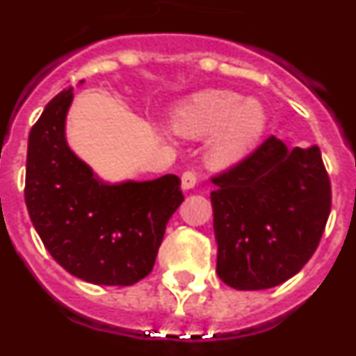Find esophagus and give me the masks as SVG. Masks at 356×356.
<instances>
[{"label": "esophagus", "mask_w": 356, "mask_h": 356, "mask_svg": "<svg viewBox=\"0 0 356 356\" xmlns=\"http://www.w3.org/2000/svg\"><path fill=\"white\" fill-rule=\"evenodd\" d=\"M196 185V175L193 171H187L181 175V188L184 191H188V188H193Z\"/></svg>", "instance_id": "esophagus-1"}]
</instances>
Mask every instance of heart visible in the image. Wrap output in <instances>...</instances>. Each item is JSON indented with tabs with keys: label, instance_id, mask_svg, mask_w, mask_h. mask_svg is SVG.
<instances>
[{
	"label": "heart",
	"instance_id": "obj_1",
	"mask_svg": "<svg viewBox=\"0 0 356 356\" xmlns=\"http://www.w3.org/2000/svg\"><path fill=\"white\" fill-rule=\"evenodd\" d=\"M266 108L259 99L234 90L210 89L181 102L172 112V127L185 137H209L207 162L213 169L234 168L246 159L266 128Z\"/></svg>",
	"mask_w": 356,
	"mask_h": 356
}]
</instances>
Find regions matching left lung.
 Segmentation results:
<instances>
[{"instance_id":"8db88e82","label":"left lung","mask_w":356,"mask_h":356,"mask_svg":"<svg viewBox=\"0 0 356 356\" xmlns=\"http://www.w3.org/2000/svg\"><path fill=\"white\" fill-rule=\"evenodd\" d=\"M212 184L217 276L237 291H262L300 273L332 209L319 147L289 149L271 135Z\"/></svg>"}]
</instances>
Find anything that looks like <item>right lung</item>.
Returning <instances> with one entry per match:
<instances>
[{
    "mask_svg": "<svg viewBox=\"0 0 356 356\" xmlns=\"http://www.w3.org/2000/svg\"><path fill=\"white\" fill-rule=\"evenodd\" d=\"M72 97V87L56 94L30 131L28 213L65 271L89 284L134 285L153 269L165 226L184 201L180 178L102 180L65 137Z\"/></svg>",
    "mask_w": 356,
    "mask_h": 356,
    "instance_id": "1",
    "label": "right lung"
}]
</instances>
